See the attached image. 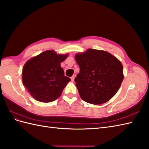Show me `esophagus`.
<instances>
[{
    "instance_id": "obj_1",
    "label": "esophagus",
    "mask_w": 149,
    "mask_h": 149,
    "mask_svg": "<svg viewBox=\"0 0 149 149\" xmlns=\"http://www.w3.org/2000/svg\"><path fill=\"white\" fill-rule=\"evenodd\" d=\"M75 75H73L71 77V80H72V82H74V79H75Z\"/></svg>"
}]
</instances>
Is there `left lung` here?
<instances>
[{
	"label": "left lung",
	"instance_id": "obj_1",
	"mask_svg": "<svg viewBox=\"0 0 149 149\" xmlns=\"http://www.w3.org/2000/svg\"><path fill=\"white\" fill-rule=\"evenodd\" d=\"M75 58L80 68L75 82L81 98L94 105L108 102L123 81L121 62L108 52L93 49L76 54Z\"/></svg>",
	"mask_w": 149,
	"mask_h": 149
}]
</instances>
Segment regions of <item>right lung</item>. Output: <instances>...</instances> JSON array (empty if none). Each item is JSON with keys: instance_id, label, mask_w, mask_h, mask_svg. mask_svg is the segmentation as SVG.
Segmentation results:
<instances>
[{"instance_id": "add662e5", "label": "right lung", "mask_w": 149, "mask_h": 149, "mask_svg": "<svg viewBox=\"0 0 149 149\" xmlns=\"http://www.w3.org/2000/svg\"><path fill=\"white\" fill-rule=\"evenodd\" d=\"M67 56L68 54H57L53 50H48L26 62L22 71V81L34 99L48 103L60 97L70 81L64 75L60 66Z\"/></svg>"}]
</instances>
